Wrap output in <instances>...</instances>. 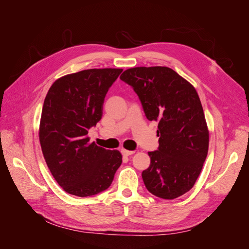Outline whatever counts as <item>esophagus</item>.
<instances>
[{"instance_id":"1","label":"esophagus","mask_w":249,"mask_h":249,"mask_svg":"<svg viewBox=\"0 0 249 249\" xmlns=\"http://www.w3.org/2000/svg\"><path fill=\"white\" fill-rule=\"evenodd\" d=\"M122 153L124 156H131V155L135 154L134 150H126V149H122Z\"/></svg>"}]
</instances>
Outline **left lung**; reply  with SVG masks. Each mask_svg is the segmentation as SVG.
I'll return each mask as SVG.
<instances>
[{"label": "left lung", "instance_id": "1", "mask_svg": "<svg viewBox=\"0 0 249 249\" xmlns=\"http://www.w3.org/2000/svg\"><path fill=\"white\" fill-rule=\"evenodd\" d=\"M120 80L133 87L148 120L158 124L159 148L149 152L142 171L146 189L175 199L189 191L200 175L209 149V130L196 90L166 66L124 71Z\"/></svg>", "mask_w": 249, "mask_h": 249}]
</instances>
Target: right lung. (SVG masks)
<instances>
[{
    "label": "right lung",
    "instance_id": "add662e5",
    "mask_svg": "<svg viewBox=\"0 0 249 249\" xmlns=\"http://www.w3.org/2000/svg\"><path fill=\"white\" fill-rule=\"evenodd\" d=\"M120 69H92L56 80L44 99L39 141L51 173L62 189L86 197L108 189L122 165L118 150L90 142L88 130L100 122L109 88Z\"/></svg>",
    "mask_w": 249,
    "mask_h": 249
}]
</instances>
